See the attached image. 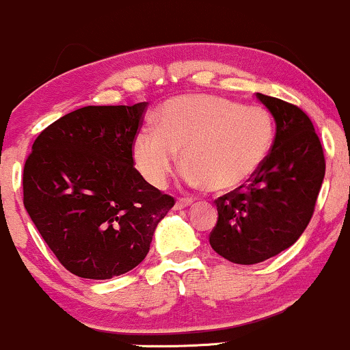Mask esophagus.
Listing matches in <instances>:
<instances>
[{"label": "esophagus", "mask_w": 350, "mask_h": 350, "mask_svg": "<svg viewBox=\"0 0 350 350\" xmlns=\"http://www.w3.org/2000/svg\"><path fill=\"white\" fill-rule=\"evenodd\" d=\"M192 202H194V200H192V199L180 198V199L176 200V206H174V208H176V211H183V208H186V207L191 206Z\"/></svg>", "instance_id": "esophagus-1"}]
</instances>
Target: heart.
<instances>
[{"label":"heart","instance_id":"b5f03b06","mask_svg":"<svg viewBox=\"0 0 350 350\" xmlns=\"http://www.w3.org/2000/svg\"><path fill=\"white\" fill-rule=\"evenodd\" d=\"M275 142V122L267 108L243 107L219 95H183L167 100L158 128L144 126L133 143L136 170L163 189L178 164L192 186L227 192L258 172Z\"/></svg>","mask_w":350,"mask_h":350}]
</instances>
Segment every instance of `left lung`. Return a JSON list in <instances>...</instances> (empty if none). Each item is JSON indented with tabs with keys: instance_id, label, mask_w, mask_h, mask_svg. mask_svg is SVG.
I'll use <instances>...</instances> for the list:
<instances>
[{
	"instance_id": "obj_1",
	"label": "left lung",
	"mask_w": 350,
	"mask_h": 350,
	"mask_svg": "<svg viewBox=\"0 0 350 350\" xmlns=\"http://www.w3.org/2000/svg\"><path fill=\"white\" fill-rule=\"evenodd\" d=\"M270 110L276 135L267 161L250 179L215 200L208 242L220 256L255 265L290 248L311 220L326 161L312 122L301 108L256 94Z\"/></svg>"
}]
</instances>
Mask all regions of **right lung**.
I'll return each mask as SVG.
<instances>
[{"label": "right lung", "instance_id": "add662e5", "mask_svg": "<svg viewBox=\"0 0 350 350\" xmlns=\"http://www.w3.org/2000/svg\"><path fill=\"white\" fill-rule=\"evenodd\" d=\"M148 102L83 107L36 138L23 172L24 207L70 273L108 280L133 270L174 206L135 170Z\"/></svg>", "mask_w": 350, "mask_h": 350}]
</instances>
